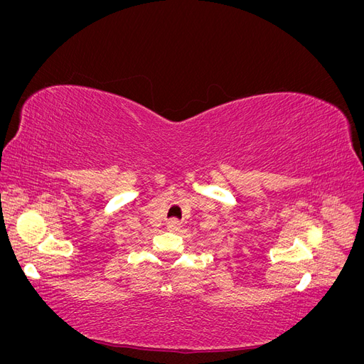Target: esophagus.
<instances>
[{"label":"esophagus","instance_id":"esophagus-1","mask_svg":"<svg viewBox=\"0 0 364 364\" xmlns=\"http://www.w3.org/2000/svg\"><path fill=\"white\" fill-rule=\"evenodd\" d=\"M179 226H181V222L178 218H170L168 222H167V228L170 229V230H176V229H179Z\"/></svg>","mask_w":364,"mask_h":364}]
</instances>
